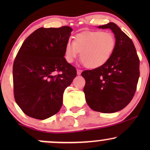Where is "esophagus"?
Here are the masks:
<instances>
[{
    "label": "esophagus",
    "instance_id": "1",
    "mask_svg": "<svg viewBox=\"0 0 150 150\" xmlns=\"http://www.w3.org/2000/svg\"><path fill=\"white\" fill-rule=\"evenodd\" d=\"M81 73H82V70H80V69H77V75H80Z\"/></svg>",
    "mask_w": 150,
    "mask_h": 150
}]
</instances>
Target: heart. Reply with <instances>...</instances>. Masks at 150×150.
<instances>
[{
    "label": "heart",
    "instance_id": "1",
    "mask_svg": "<svg viewBox=\"0 0 150 150\" xmlns=\"http://www.w3.org/2000/svg\"><path fill=\"white\" fill-rule=\"evenodd\" d=\"M116 47V39L109 32H88L78 34L73 42H68L64 57L73 63L80 52V61L88 68H97L104 65L112 56Z\"/></svg>",
    "mask_w": 150,
    "mask_h": 150
}]
</instances>
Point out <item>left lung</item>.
I'll list each match as a JSON object with an SVG mask.
<instances>
[{
    "mask_svg": "<svg viewBox=\"0 0 150 150\" xmlns=\"http://www.w3.org/2000/svg\"><path fill=\"white\" fill-rule=\"evenodd\" d=\"M99 28L111 29L116 47L106 63L82 72L84 93L88 106L101 113H114L132 100L140 77V60L130 38L116 24L109 22Z\"/></svg>",
    "mask_w": 150,
    "mask_h": 150,
    "instance_id": "1",
    "label": "left lung"
}]
</instances>
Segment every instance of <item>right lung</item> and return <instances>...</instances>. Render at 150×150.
<instances>
[{
    "label": "right lung",
    "mask_w": 150,
    "mask_h": 150,
    "mask_svg": "<svg viewBox=\"0 0 150 150\" xmlns=\"http://www.w3.org/2000/svg\"><path fill=\"white\" fill-rule=\"evenodd\" d=\"M72 31L68 26L41 27L19 50L13 68L14 97L27 116L44 120L61 109L63 92L77 75L64 58Z\"/></svg>",
    "instance_id": "add662e5"
}]
</instances>
